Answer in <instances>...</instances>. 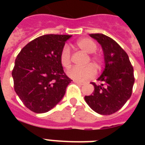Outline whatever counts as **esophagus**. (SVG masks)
<instances>
[{"label": "esophagus", "mask_w": 145, "mask_h": 145, "mask_svg": "<svg viewBox=\"0 0 145 145\" xmlns=\"http://www.w3.org/2000/svg\"><path fill=\"white\" fill-rule=\"evenodd\" d=\"M73 82H74V83H76V84H78V85H85V83H84V82H79V81H77V80H74Z\"/></svg>", "instance_id": "obj_1"}]
</instances>
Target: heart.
Segmentation results:
<instances>
[{
    "label": "heart",
    "instance_id": "1",
    "mask_svg": "<svg viewBox=\"0 0 145 145\" xmlns=\"http://www.w3.org/2000/svg\"><path fill=\"white\" fill-rule=\"evenodd\" d=\"M76 46H78L80 50L84 52L85 54H91L95 53L97 50V44L96 42L89 38H83L79 39L78 41L76 42ZM90 59H88L87 61V64L91 63L94 64L95 66L99 69L103 63V59L99 55L92 54L89 57ZM60 64L65 67L68 68L71 64V55L70 52L69 48L67 46H63L60 53ZM95 67L92 64H89L85 67H72L67 71V75L70 78L78 80V81H86L88 79L93 78L95 75Z\"/></svg>",
    "mask_w": 145,
    "mask_h": 145
}]
</instances>
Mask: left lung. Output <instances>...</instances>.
<instances>
[{
    "label": "left lung",
    "mask_w": 145,
    "mask_h": 145,
    "mask_svg": "<svg viewBox=\"0 0 145 145\" xmlns=\"http://www.w3.org/2000/svg\"><path fill=\"white\" fill-rule=\"evenodd\" d=\"M102 46L105 60V69L98 81L94 82V91L85 96L91 109L102 115L117 112L131 98L134 83V68L129 57L121 46L109 36L95 33L89 34Z\"/></svg>",
    "instance_id": "left-lung-1"
}]
</instances>
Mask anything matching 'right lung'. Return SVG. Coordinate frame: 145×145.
Instances as JSON below:
<instances>
[{"instance_id":"add662e5","label":"right lung","mask_w":145,"mask_h":145,"mask_svg":"<svg viewBox=\"0 0 145 145\" xmlns=\"http://www.w3.org/2000/svg\"><path fill=\"white\" fill-rule=\"evenodd\" d=\"M69 35H44L29 42L18 54L12 71L16 94L29 109L43 113L53 109L72 80L64 73L60 53Z\"/></svg>"}]
</instances>
